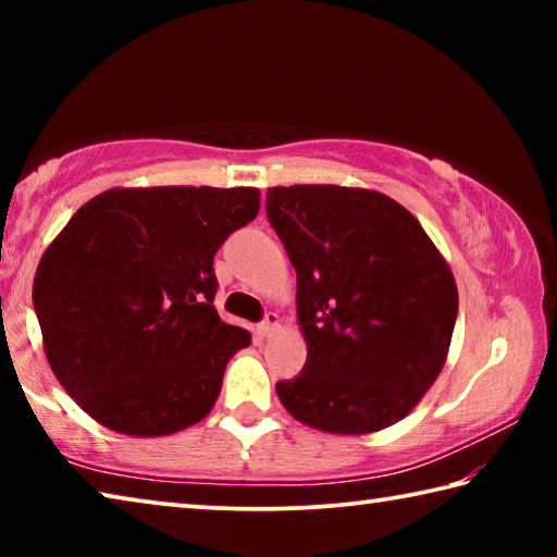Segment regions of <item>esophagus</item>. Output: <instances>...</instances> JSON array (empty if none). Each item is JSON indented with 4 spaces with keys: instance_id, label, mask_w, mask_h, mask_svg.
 <instances>
[{
    "instance_id": "esophagus-1",
    "label": "esophagus",
    "mask_w": 557,
    "mask_h": 557,
    "mask_svg": "<svg viewBox=\"0 0 557 557\" xmlns=\"http://www.w3.org/2000/svg\"><path fill=\"white\" fill-rule=\"evenodd\" d=\"M277 326H280V317L275 312H268L265 319H262V322L258 324V332L262 336H270V334H275Z\"/></svg>"
}]
</instances>
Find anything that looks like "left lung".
I'll list each match as a JSON object with an SVG mask.
<instances>
[{
	"mask_svg": "<svg viewBox=\"0 0 557 557\" xmlns=\"http://www.w3.org/2000/svg\"><path fill=\"white\" fill-rule=\"evenodd\" d=\"M268 219L297 272L307 363L275 388L289 414L336 435L403 420L445 366L451 270L418 219L369 188H268Z\"/></svg>",
	"mask_w": 557,
	"mask_h": 557,
	"instance_id": "8db88e82",
	"label": "left lung"
}]
</instances>
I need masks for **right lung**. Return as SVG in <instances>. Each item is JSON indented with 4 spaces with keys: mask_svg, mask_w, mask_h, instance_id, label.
I'll list each match as a JSON object with an SVG mask.
<instances>
[{
    "mask_svg": "<svg viewBox=\"0 0 557 557\" xmlns=\"http://www.w3.org/2000/svg\"><path fill=\"white\" fill-rule=\"evenodd\" d=\"M260 211L258 188H110L73 213L34 280L46 358L65 393L122 435L203 420L250 334L213 307V256Z\"/></svg>",
    "mask_w": 557,
    "mask_h": 557,
    "instance_id": "right-lung-1",
    "label": "right lung"
}]
</instances>
